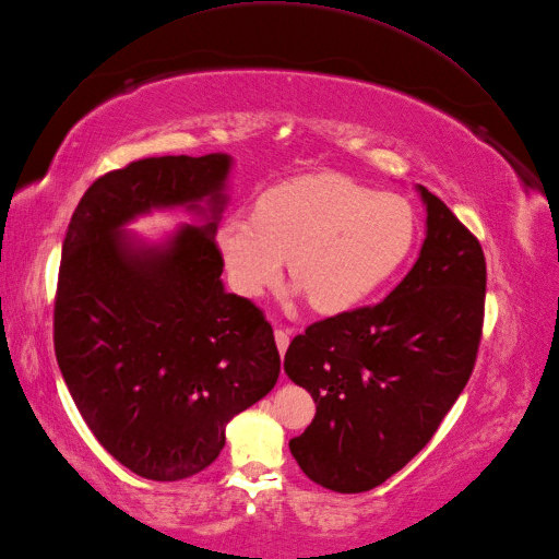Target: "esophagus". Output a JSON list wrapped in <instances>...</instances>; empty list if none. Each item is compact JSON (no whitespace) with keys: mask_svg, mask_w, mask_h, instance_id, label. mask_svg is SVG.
<instances>
[{"mask_svg":"<svg viewBox=\"0 0 559 559\" xmlns=\"http://www.w3.org/2000/svg\"><path fill=\"white\" fill-rule=\"evenodd\" d=\"M289 336H292L289 330H282V326H277V330H275V342H277V348H280L282 356L289 348Z\"/></svg>","mask_w":559,"mask_h":559,"instance_id":"1","label":"esophagus"}]
</instances>
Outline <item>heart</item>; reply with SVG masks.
I'll list each match as a JSON object with an SVG mask.
<instances>
[{"mask_svg":"<svg viewBox=\"0 0 559 559\" xmlns=\"http://www.w3.org/2000/svg\"><path fill=\"white\" fill-rule=\"evenodd\" d=\"M415 237L411 201L318 173L265 189L251 217H227L217 227V249L237 294L255 298L275 287L289 258L292 280L312 308L338 316L396 275Z\"/></svg>","mask_w":559,"mask_h":559,"instance_id":"b5f03b06","label":"heart"}]
</instances>
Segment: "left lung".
<instances>
[{
  "instance_id": "left-lung-1",
  "label": "left lung",
  "mask_w": 559,
  "mask_h": 559,
  "mask_svg": "<svg viewBox=\"0 0 559 559\" xmlns=\"http://www.w3.org/2000/svg\"><path fill=\"white\" fill-rule=\"evenodd\" d=\"M427 239L382 304L312 322L284 356V372L318 405L289 441L308 479L362 493L403 469L465 389L481 342V243L445 203L417 185Z\"/></svg>"
}]
</instances>
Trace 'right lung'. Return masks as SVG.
Masks as SVG:
<instances>
[{
	"label": "right lung",
	"instance_id": "1",
	"mask_svg": "<svg viewBox=\"0 0 559 559\" xmlns=\"http://www.w3.org/2000/svg\"><path fill=\"white\" fill-rule=\"evenodd\" d=\"M229 168L227 154L132 160L92 182L63 239L53 350L66 386L106 451L152 481L206 469L227 421L280 377L263 310L221 280ZM177 205L207 225L166 245L124 233L134 216Z\"/></svg>",
	"mask_w": 559,
	"mask_h": 559
}]
</instances>
